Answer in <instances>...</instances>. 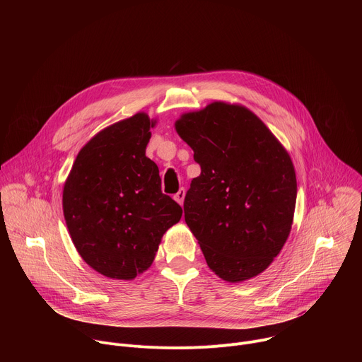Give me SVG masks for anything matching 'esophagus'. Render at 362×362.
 Wrapping results in <instances>:
<instances>
[{"mask_svg":"<svg viewBox=\"0 0 362 362\" xmlns=\"http://www.w3.org/2000/svg\"><path fill=\"white\" fill-rule=\"evenodd\" d=\"M185 194H186V190L182 187L176 194H175V200L179 203V204H183V200H185Z\"/></svg>","mask_w":362,"mask_h":362,"instance_id":"34e87169","label":"esophagus"}]
</instances>
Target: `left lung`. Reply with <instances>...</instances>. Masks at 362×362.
Returning <instances> with one entry per match:
<instances>
[{"instance_id":"left-lung-1","label":"left lung","mask_w":362,"mask_h":362,"mask_svg":"<svg viewBox=\"0 0 362 362\" xmlns=\"http://www.w3.org/2000/svg\"><path fill=\"white\" fill-rule=\"evenodd\" d=\"M175 126L200 165L183 209L206 264L228 282L256 276L291 232L296 176L288 151L250 110L222 101Z\"/></svg>"}]
</instances>
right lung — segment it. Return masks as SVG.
<instances>
[{"mask_svg":"<svg viewBox=\"0 0 362 362\" xmlns=\"http://www.w3.org/2000/svg\"><path fill=\"white\" fill-rule=\"evenodd\" d=\"M153 122L137 113L97 133L77 154L63 190V211L87 265L133 279L156 256L182 208L162 193L159 169L146 158Z\"/></svg>","mask_w":362,"mask_h":362,"instance_id":"1","label":"right lung"}]
</instances>
